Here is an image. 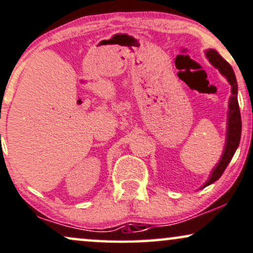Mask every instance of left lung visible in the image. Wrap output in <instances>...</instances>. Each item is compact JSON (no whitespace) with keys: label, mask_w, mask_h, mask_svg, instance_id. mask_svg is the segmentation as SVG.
<instances>
[{"label":"left lung","mask_w":253,"mask_h":253,"mask_svg":"<svg viewBox=\"0 0 253 253\" xmlns=\"http://www.w3.org/2000/svg\"><path fill=\"white\" fill-rule=\"evenodd\" d=\"M206 56L209 57L210 62L213 65L215 68L219 69V72L227 79V81L231 84V93L232 95L230 97L229 103V120H227V139H226V146H225L224 154L221 157L220 161L217 165V167L212 171V174L210 179L204 185V187L209 186L212 182L217 181L223 174L225 169H226L229 163L232 159L234 152H236L237 147H238L240 141V135H242V118H240V111L238 105V99H237V80L236 75H234L232 67L230 66L229 62H226L223 57L218 54V51L214 49H210L206 51Z\"/></svg>","instance_id":"left-lung-1"}]
</instances>
